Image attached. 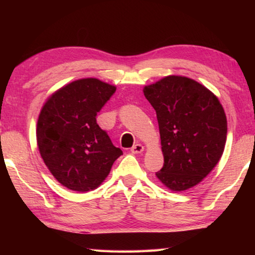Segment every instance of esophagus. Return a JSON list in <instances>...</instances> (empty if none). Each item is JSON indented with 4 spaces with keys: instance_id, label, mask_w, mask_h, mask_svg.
Listing matches in <instances>:
<instances>
[{
    "instance_id": "esophagus-1",
    "label": "esophagus",
    "mask_w": 255,
    "mask_h": 255,
    "mask_svg": "<svg viewBox=\"0 0 255 255\" xmlns=\"http://www.w3.org/2000/svg\"><path fill=\"white\" fill-rule=\"evenodd\" d=\"M130 150H131V153H133V154H138V153H141L144 150V146L141 145V144H135L132 146V147L130 148Z\"/></svg>"
}]
</instances>
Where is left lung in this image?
<instances>
[{
	"instance_id": "1",
	"label": "left lung",
	"mask_w": 255,
	"mask_h": 255,
	"mask_svg": "<svg viewBox=\"0 0 255 255\" xmlns=\"http://www.w3.org/2000/svg\"><path fill=\"white\" fill-rule=\"evenodd\" d=\"M144 94L156 111L163 167L159 181L173 191L195 187L221 159L227 120L219 100L198 82L166 76L145 86Z\"/></svg>"
}]
</instances>
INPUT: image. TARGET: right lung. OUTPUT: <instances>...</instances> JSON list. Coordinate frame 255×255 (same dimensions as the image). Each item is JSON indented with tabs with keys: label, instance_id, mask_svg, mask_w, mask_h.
<instances>
[{
	"label": "right lung",
	"instance_id": "right-lung-1",
	"mask_svg": "<svg viewBox=\"0 0 255 255\" xmlns=\"http://www.w3.org/2000/svg\"><path fill=\"white\" fill-rule=\"evenodd\" d=\"M116 88L98 79L72 82L40 111L37 143L45 164L64 187L86 192L100 185L123 150L97 124Z\"/></svg>",
	"mask_w": 255,
	"mask_h": 255
}]
</instances>
